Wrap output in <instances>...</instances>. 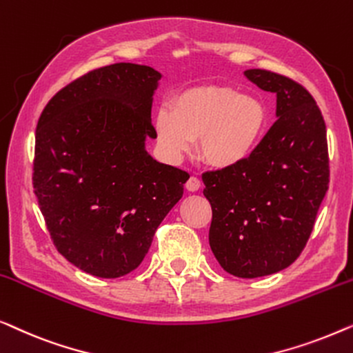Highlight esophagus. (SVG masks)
<instances>
[{"label": "esophagus", "mask_w": 353, "mask_h": 353, "mask_svg": "<svg viewBox=\"0 0 353 353\" xmlns=\"http://www.w3.org/2000/svg\"><path fill=\"white\" fill-rule=\"evenodd\" d=\"M200 187H201L200 179L195 177V176H192V177L187 181V183H185V188H187L188 192H196V190H200Z\"/></svg>", "instance_id": "esophagus-1"}]
</instances>
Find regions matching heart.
Listing matches in <instances>:
<instances>
[{
  "instance_id": "b5f03b06",
  "label": "heart",
  "mask_w": 353,
  "mask_h": 353,
  "mask_svg": "<svg viewBox=\"0 0 353 353\" xmlns=\"http://www.w3.org/2000/svg\"><path fill=\"white\" fill-rule=\"evenodd\" d=\"M267 126L269 110L259 97L221 86L187 89L155 118L158 145L171 161H181L200 141L201 160L222 171L250 160Z\"/></svg>"
}]
</instances>
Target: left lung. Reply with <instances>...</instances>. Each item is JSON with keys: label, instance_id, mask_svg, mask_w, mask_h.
I'll return each instance as SVG.
<instances>
[{"label": "left lung", "instance_id": "1", "mask_svg": "<svg viewBox=\"0 0 353 353\" xmlns=\"http://www.w3.org/2000/svg\"><path fill=\"white\" fill-rule=\"evenodd\" d=\"M245 77L276 96V121L243 165L203 174L212 208L210 246L240 278L276 274L304 250L330 183L326 126L304 86L251 68Z\"/></svg>", "mask_w": 353, "mask_h": 353}]
</instances>
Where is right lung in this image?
Instances as JSON below:
<instances>
[{"label": "right lung", "instance_id": "obj_1", "mask_svg": "<svg viewBox=\"0 0 353 353\" xmlns=\"http://www.w3.org/2000/svg\"><path fill=\"white\" fill-rule=\"evenodd\" d=\"M161 73L120 62L61 89L38 120L33 188L57 251L99 278L137 269L183 195L185 171L148 155Z\"/></svg>", "mask_w": 353, "mask_h": 353}]
</instances>
